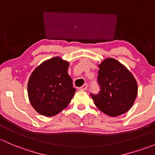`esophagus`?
Wrapping results in <instances>:
<instances>
[{
    "instance_id": "esophagus-1",
    "label": "esophagus",
    "mask_w": 155,
    "mask_h": 155,
    "mask_svg": "<svg viewBox=\"0 0 155 155\" xmlns=\"http://www.w3.org/2000/svg\"><path fill=\"white\" fill-rule=\"evenodd\" d=\"M87 87H88V84H84L82 86H81V87L79 88V89L80 90H86V89H87Z\"/></svg>"
}]
</instances>
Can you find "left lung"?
Listing matches in <instances>:
<instances>
[{
    "mask_svg": "<svg viewBox=\"0 0 155 155\" xmlns=\"http://www.w3.org/2000/svg\"><path fill=\"white\" fill-rule=\"evenodd\" d=\"M97 94L90 93L94 104L111 117L130 109L137 94V84L131 72L113 58L104 60L99 66Z\"/></svg>",
    "mask_w": 155,
    "mask_h": 155,
    "instance_id": "left-lung-1",
    "label": "left lung"
}]
</instances>
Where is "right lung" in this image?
<instances>
[{
    "mask_svg": "<svg viewBox=\"0 0 155 155\" xmlns=\"http://www.w3.org/2000/svg\"><path fill=\"white\" fill-rule=\"evenodd\" d=\"M69 63L55 57L38 66L29 78L28 95L32 107L41 114L51 117L70 103L76 89L68 74Z\"/></svg>",
    "mask_w": 155,
    "mask_h": 155,
    "instance_id": "obj_1",
    "label": "right lung"
}]
</instances>
